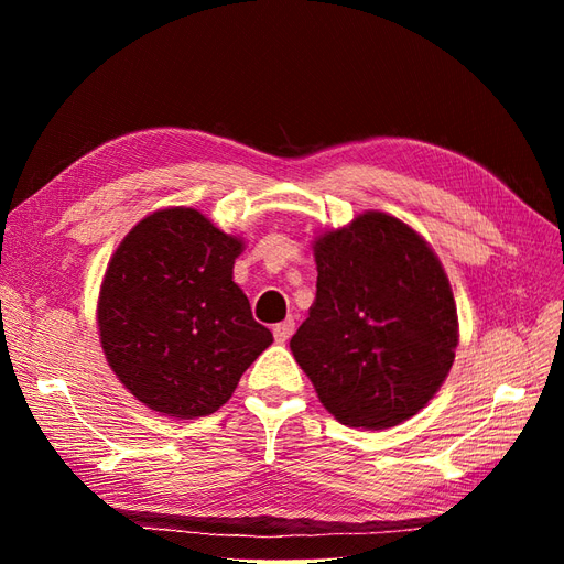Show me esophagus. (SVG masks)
Returning a JSON list of instances; mask_svg holds the SVG:
<instances>
[{"label":"esophagus","mask_w":564,"mask_h":564,"mask_svg":"<svg viewBox=\"0 0 564 564\" xmlns=\"http://www.w3.org/2000/svg\"><path fill=\"white\" fill-rule=\"evenodd\" d=\"M294 327H296L294 319H284V322H280V324H275V327H272V334H275V338L280 340V344H284V340L292 338Z\"/></svg>","instance_id":"obj_1"}]
</instances>
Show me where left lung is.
<instances>
[{
    "label": "left lung",
    "mask_w": 564,
    "mask_h": 564,
    "mask_svg": "<svg viewBox=\"0 0 564 564\" xmlns=\"http://www.w3.org/2000/svg\"><path fill=\"white\" fill-rule=\"evenodd\" d=\"M317 294L292 352L329 414L392 429L429 404L454 362L456 303L435 251L383 212L315 240Z\"/></svg>",
    "instance_id": "8db88e82"
}]
</instances>
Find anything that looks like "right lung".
Wrapping results in <instances>:
<instances>
[{
    "instance_id": "1",
    "label": "right lung",
    "mask_w": 564,
    "mask_h": 564,
    "mask_svg": "<svg viewBox=\"0 0 564 564\" xmlns=\"http://www.w3.org/2000/svg\"><path fill=\"white\" fill-rule=\"evenodd\" d=\"M242 240L197 209L145 216L117 247L98 296L108 365L135 400L176 419L209 416L272 334L232 282Z\"/></svg>"
}]
</instances>
